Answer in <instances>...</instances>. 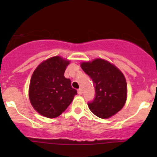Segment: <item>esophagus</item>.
I'll list each match as a JSON object with an SVG mask.
<instances>
[{
    "instance_id": "1",
    "label": "esophagus",
    "mask_w": 157,
    "mask_h": 157,
    "mask_svg": "<svg viewBox=\"0 0 157 157\" xmlns=\"http://www.w3.org/2000/svg\"><path fill=\"white\" fill-rule=\"evenodd\" d=\"M77 93H78V94H79V95L82 94V89H79L78 90H77Z\"/></svg>"
}]
</instances>
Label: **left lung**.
I'll use <instances>...</instances> for the list:
<instances>
[{
  "instance_id": "8db88e82",
  "label": "left lung",
  "mask_w": 157,
  "mask_h": 157,
  "mask_svg": "<svg viewBox=\"0 0 157 157\" xmlns=\"http://www.w3.org/2000/svg\"><path fill=\"white\" fill-rule=\"evenodd\" d=\"M82 69L92 79L95 99L88 104L94 114L102 119L111 117L125 105L127 83L124 75L115 65L101 58L80 63Z\"/></svg>"
}]
</instances>
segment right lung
Masks as SVG:
<instances>
[{
	"mask_svg": "<svg viewBox=\"0 0 157 157\" xmlns=\"http://www.w3.org/2000/svg\"><path fill=\"white\" fill-rule=\"evenodd\" d=\"M70 61L60 56L44 60L32 74L29 97L34 109L49 119L57 117L67 109L77 94L64 72Z\"/></svg>",
	"mask_w": 157,
	"mask_h": 157,
	"instance_id": "obj_1",
	"label": "right lung"
}]
</instances>
